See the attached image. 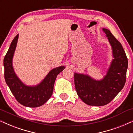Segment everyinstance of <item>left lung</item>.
I'll use <instances>...</instances> for the list:
<instances>
[{
  "label": "left lung",
  "mask_w": 133,
  "mask_h": 133,
  "mask_svg": "<svg viewBox=\"0 0 133 133\" xmlns=\"http://www.w3.org/2000/svg\"><path fill=\"white\" fill-rule=\"evenodd\" d=\"M103 30L111 46L114 58L106 75L101 80L84 74L75 73L74 75L77 95L90 106H102L111 102L123 88L127 77L128 58L121 43L109 30Z\"/></svg>",
  "instance_id": "8db88e82"
}]
</instances>
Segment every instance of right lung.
I'll list each match as a JSON object with an SVG mask.
<instances>
[{
	"label": "right lung",
	"mask_w": 133,
	"mask_h": 133,
	"mask_svg": "<svg viewBox=\"0 0 133 133\" xmlns=\"http://www.w3.org/2000/svg\"><path fill=\"white\" fill-rule=\"evenodd\" d=\"M19 34L12 41L3 59L5 80L10 90L20 104L30 108L42 106L51 98L57 75L65 68L60 66L51 70L40 83L27 85L17 76L13 67V58L16 48Z\"/></svg>",
	"instance_id": "add662e5"
}]
</instances>
